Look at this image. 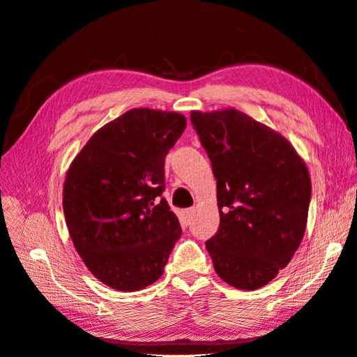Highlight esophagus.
Listing matches in <instances>:
<instances>
[{
	"label": "esophagus",
	"instance_id": "esophagus-1",
	"mask_svg": "<svg viewBox=\"0 0 357 357\" xmlns=\"http://www.w3.org/2000/svg\"><path fill=\"white\" fill-rule=\"evenodd\" d=\"M193 213H195V210H193V208H188V210H185V213H183V215H185V219H190L192 218V215H193Z\"/></svg>",
	"mask_w": 357,
	"mask_h": 357
}]
</instances>
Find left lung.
<instances>
[{"label": "left lung", "mask_w": 357, "mask_h": 357, "mask_svg": "<svg viewBox=\"0 0 357 357\" xmlns=\"http://www.w3.org/2000/svg\"><path fill=\"white\" fill-rule=\"evenodd\" d=\"M218 180L220 226L205 243L215 273L255 290L283 269L304 238L311 178L287 139L243 112H192Z\"/></svg>", "instance_id": "left-lung-1"}]
</instances>
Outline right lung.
Instances as JSON below:
<instances>
[{"instance_id": "obj_1", "label": "right lung", "mask_w": 357, "mask_h": 357, "mask_svg": "<svg viewBox=\"0 0 357 357\" xmlns=\"http://www.w3.org/2000/svg\"><path fill=\"white\" fill-rule=\"evenodd\" d=\"M186 128L176 112L132 109L100 128L71 162L62 190L75 250L101 283L153 284L180 238L164 192L165 156Z\"/></svg>"}]
</instances>
